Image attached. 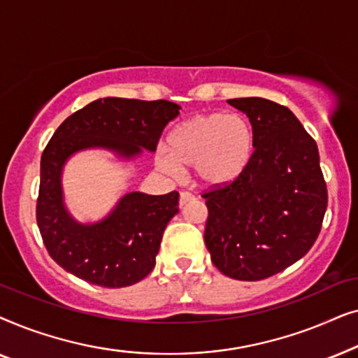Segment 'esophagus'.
<instances>
[{
    "mask_svg": "<svg viewBox=\"0 0 358 358\" xmlns=\"http://www.w3.org/2000/svg\"><path fill=\"white\" fill-rule=\"evenodd\" d=\"M195 197L192 194H189V192H180V197H179V202H180V205H185V203H189V202H192Z\"/></svg>",
    "mask_w": 358,
    "mask_h": 358,
    "instance_id": "34e87169",
    "label": "esophagus"
}]
</instances>
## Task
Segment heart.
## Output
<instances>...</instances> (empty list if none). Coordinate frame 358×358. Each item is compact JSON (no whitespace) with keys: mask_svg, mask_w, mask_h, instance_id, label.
Wrapping results in <instances>:
<instances>
[{"mask_svg":"<svg viewBox=\"0 0 358 358\" xmlns=\"http://www.w3.org/2000/svg\"><path fill=\"white\" fill-rule=\"evenodd\" d=\"M254 155V130L241 114H197L169 131L168 148L159 145L155 164L178 176L194 168L195 179L207 189H220L239 179Z\"/></svg>","mask_w":358,"mask_h":358,"instance_id":"obj_1","label":"heart"}]
</instances>
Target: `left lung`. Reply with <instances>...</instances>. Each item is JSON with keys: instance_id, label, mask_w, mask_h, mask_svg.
Wrapping results in <instances>:
<instances>
[{"instance_id": "left-lung-1", "label": "left lung", "mask_w": 358, "mask_h": 358, "mask_svg": "<svg viewBox=\"0 0 358 358\" xmlns=\"http://www.w3.org/2000/svg\"><path fill=\"white\" fill-rule=\"evenodd\" d=\"M254 130L251 164L229 185L203 194L205 246L227 277L262 280L305 256L321 231L327 189L316 141L285 106L229 99Z\"/></svg>"}]
</instances>
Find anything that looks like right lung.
<instances>
[{
    "instance_id": "add662e5",
    "label": "right lung",
    "mask_w": 358,
    "mask_h": 358,
    "mask_svg": "<svg viewBox=\"0 0 358 358\" xmlns=\"http://www.w3.org/2000/svg\"><path fill=\"white\" fill-rule=\"evenodd\" d=\"M180 107L169 101L96 99L58 127L41 159L37 224L48 254L78 278L106 288L143 280L153 271L166 224L179 212V194L129 192L97 222L83 223L65 203L62 176L71 156L106 150L122 161L153 153Z\"/></svg>"
}]
</instances>
